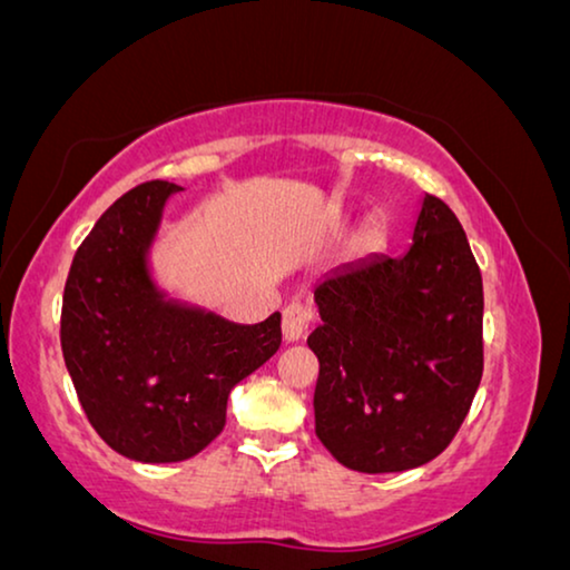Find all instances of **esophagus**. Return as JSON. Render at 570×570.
Listing matches in <instances>:
<instances>
[{"label": "esophagus", "instance_id": "obj_1", "mask_svg": "<svg viewBox=\"0 0 570 570\" xmlns=\"http://www.w3.org/2000/svg\"><path fill=\"white\" fill-rule=\"evenodd\" d=\"M312 322V309L304 307V304H288L284 309V340L286 343H296V340H302L304 333H307Z\"/></svg>", "mask_w": 570, "mask_h": 570}]
</instances>
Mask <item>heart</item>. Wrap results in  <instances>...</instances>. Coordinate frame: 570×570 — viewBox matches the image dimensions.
<instances>
[{
    "label": "heart",
    "mask_w": 570,
    "mask_h": 570,
    "mask_svg": "<svg viewBox=\"0 0 570 570\" xmlns=\"http://www.w3.org/2000/svg\"><path fill=\"white\" fill-rule=\"evenodd\" d=\"M381 237H384V233H381V227H379V225H373L371 230L366 233V237H363V243H366L368 248H373V245H379V243H381Z\"/></svg>",
    "instance_id": "b5f03b06"
}]
</instances>
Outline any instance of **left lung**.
Segmentation results:
<instances>
[{"label": "left lung", "mask_w": 570, "mask_h": 570, "mask_svg": "<svg viewBox=\"0 0 570 570\" xmlns=\"http://www.w3.org/2000/svg\"><path fill=\"white\" fill-rule=\"evenodd\" d=\"M314 304L322 445L361 473L410 471L443 453L483 373L481 271L453 209L424 194L410 248L330 271Z\"/></svg>", "instance_id": "left-lung-1"}]
</instances>
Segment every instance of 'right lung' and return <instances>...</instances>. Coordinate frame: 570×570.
Wrapping results in <instances>:
<instances>
[{
	"label": "right lung",
	"mask_w": 570,
	"mask_h": 570,
	"mask_svg": "<svg viewBox=\"0 0 570 570\" xmlns=\"http://www.w3.org/2000/svg\"><path fill=\"white\" fill-rule=\"evenodd\" d=\"M184 189L148 181L122 194L76 250L61 347L91 428L138 463H178L225 428L227 399L282 347V314L219 317L166 288L153 266L166 207Z\"/></svg>",
	"instance_id": "1"
}]
</instances>
